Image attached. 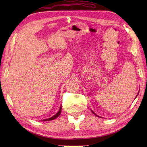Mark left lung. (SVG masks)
Returning a JSON list of instances; mask_svg holds the SVG:
<instances>
[{
    "label": "left lung",
    "instance_id": "left-lung-1",
    "mask_svg": "<svg viewBox=\"0 0 147 147\" xmlns=\"http://www.w3.org/2000/svg\"><path fill=\"white\" fill-rule=\"evenodd\" d=\"M138 93H139V92H138ZM138 95H137L136 96H136H138ZM91 111L92 112V113H93V114H95V115H96V116H97V117H100V116H98V115H96V114L95 113V112H93V111L92 110H91Z\"/></svg>",
    "mask_w": 147,
    "mask_h": 147
}]
</instances>
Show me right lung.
Wrapping results in <instances>:
<instances>
[{
	"label": "right lung",
	"mask_w": 147,
	"mask_h": 147,
	"mask_svg": "<svg viewBox=\"0 0 147 147\" xmlns=\"http://www.w3.org/2000/svg\"><path fill=\"white\" fill-rule=\"evenodd\" d=\"M61 109H62V105H61V107H60V109H59V111L57 112V113H56L54 115H53L52 117H50V118H48V119H43L42 121H52V120H54V119H56L57 118V117H59V115L61 114Z\"/></svg>",
	"instance_id": "obj_1"
}]
</instances>
